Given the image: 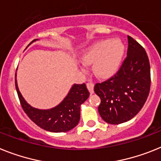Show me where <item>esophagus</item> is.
Returning a JSON list of instances; mask_svg holds the SVG:
<instances>
[{"mask_svg":"<svg viewBox=\"0 0 161 161\" xmlns=\"http://www.w3.org/2000/svg\"><path fill=\"white\" fill-rule=\"evenodd\" d=\"M87 87L91 94H92L94 92V83L92 82H88V83H87Z\"/></svg>","mask_w":161,"mask_h":161,"instance_id":"esophagus-1","label":"esophagus"}]
</instances>
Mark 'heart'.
I'll list each match as a JSON object with an SVG mask.
<instances>
[{"instance_id":"b5f03b06","label":"heart","mask_w":161,"mask_h":161,"mask_svg":"<svg viewBox=\"0 0 161 161\" xmlns=\"http://www.w3.org/2000/svg\"><path fill=\"white\" fill-rule=\"evenodd\" d=\"M124 53V45L119 39L102 40L90 47L83 54V64H93V71L100 78H108L118 69Z\"/></svg>"}]
</instances>
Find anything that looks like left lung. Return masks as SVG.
I'll use <instances>...</instances> for the list:
<instances>
[{
	"mask_svg": "<svg viewBox=\"0 0 161 161\" xmlns=\"http://www.w3.org/2000/svg\"><path fill=\"white\" fill-rule=\"evenodd\" d=\"M127 56L114 76L97 83L98 111L104 121L119 124L133 119L144 106L151 87L150 62L145 49L128 36Z\"/></svg>",
	"mask_w": 161,
	"mask_h": 161,
	"instance_id": "1",
	"label": "left lung"
}]
</instances>
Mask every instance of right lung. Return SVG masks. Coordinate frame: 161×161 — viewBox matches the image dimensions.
Instances as JSON below:
<instances>
[{"instance_id": "obj_1", "label": "right lung", "mask_w": 161, "mask_h": 161, "mask_svg": "<svg viewBox=\"0 0 161 161\" xmlns=\"http://www.w3.org/2000/svg\"><path fill=\"white\" fill-rule=\"evenodd\" d=\"M34 41L36 39L32 42ZM15 87L21 106L28 118L44 130L53 133H64L76 126L80 119L81 104L90 95L85 83L74 84L60 105L51 110H38L32 107L24 99L16 79Z\"/></svg>"}]
</instances>
